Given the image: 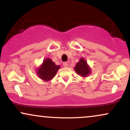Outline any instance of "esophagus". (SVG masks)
I'll list each match as a JSON object with an SVG mask.
<instances>
[{
  "instance_id": "esophagus-1",
  "label": "esophagus",
  "mask_w": 130,
  "mask_h": 130,
  "mask_svg": "<svg viewBox=\"0 0 130 130\" xmlns=\"http://www.w3.org/2000/svg\"><path fill=\"white\" fill-rule=\"evenodd\" d=\"M63 66L64 67V68H67V67L68 66V62H64L63 63Z\"/></svg>"
}]
</instances>
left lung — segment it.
<instances>
[{
	"mask_svg": "<svg viewBox=\"0 0 130 130\" xmlns=\"http://www.w3.org/2000/svg\"><path fill=\"white\" fill-rule=\"evenodd\" d=\"M74 70L78 75H80L83 77H86L91 74V68L88 65L85 59L83 58H80V61L76 64Z\"/></svg>",
	"mask_w": 130,
	"mask_h": 130,
	"instance_id": "8db88e82",
	"label": "left lung"
}]
</instances>
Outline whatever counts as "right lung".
<instances>
[{
  "instance_id": "1",
  "label": "right lung",
  "mask_w": 130,
  "mask_h": 130,
  "mask_svg": "<svg viewBox=\"0 0 130 130\" xmlns=\"http://www.w3.org/2000/svg\"><path fill=\"white\" fill-rule=\"evenodd\" d=\"M60 66L56 65L51 59L46 58L37 69V74L41 79L45 82H48L55 76Z\"/></svg>"
}]
</instances>
